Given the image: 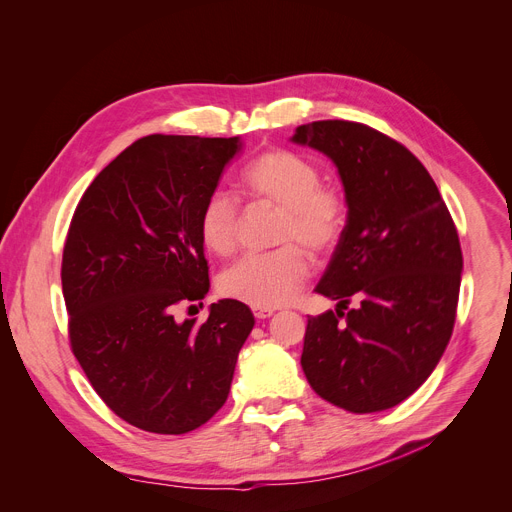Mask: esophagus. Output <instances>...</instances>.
<instances>
[{
  "instance_id": "1",
  "label": "esophagus",
  "mask_w": 512,
  "mask_h": 512,
  "mask_svg": "<svg viewBox=\"0 0 512 512\" xmlns=\"http://www.w3.org/2000/svg\"><path fill=\"white\" fill-rule=\"evenodd\" d=\"M273 312H275V310H271V308H253V314H255V318H257V320L271 318V316H273Z\"/></svg>"
}]
</instances>
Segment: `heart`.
<instances>
[{"instance_id":"obj_1","label":"heart","mask_w":512,"mask_h":512,"mask_svg":"<svg viewBox=\"0 0 512 512\" xmlns=\"http://www.w3.org/2000/svg\"><path fill=\"white\" fill-rule=\"evenodd\" d=\"M243 190L257 202L281 210L271 253L245 255L218 277L225 296L253 308L287 304L310 275L304 253H326L346 227V196L338 186L324 184L320 170L300 154L269 150L247 164L241 174ZM198 231L204 247L216 255H231L241 233L237 200L214 190L206 196Z\"/></svg>"}]
</instances>
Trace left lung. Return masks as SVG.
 Returning <instances> with one entry per match:
<instances>
[{"instance_id": "obj_1", "label": "left lung", "mask_w": 512, "mask_h": 512, "mask_svg": "<svg viewBox=\"0 0 512 512\" xmlns=\"http://www.w3.org/2000/svg\"><path fill=\"white\" fill-rule=\"evenodd\" d=\"M291 141L334 162L348 206L316 285L336 312L308 318L304 375L350 413L391 409L427 381L450 342L462 281L456 225L423 164L381 131L314 121Z\"/></svg>"}]
</instances>
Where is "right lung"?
I'll return each instance as SVG.
<instances>
[{
  "label": "right lung",
  "mask_w": 512,
  "mask_h": 512,
  "mask_svg": "<svg viewBox=\"0 0 512 512\" xmlns=\"http://www.w3.org/2000/svg\"><path fill=\"white\" fill-rule=\"evenodd\" d=\"M241 145L141 137L101 170L72 216L60 273L70 346L107 407L143 431L188 433L221 409L255 326L237 300L212 304L202 324L174 316L208 294L198 216Z\"/></svg>",
  "instance_id": "1"
}]
</instances>
